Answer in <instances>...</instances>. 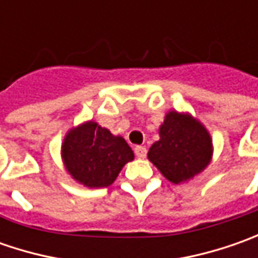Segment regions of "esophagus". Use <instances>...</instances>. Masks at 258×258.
<instances>
[{
    "mask_svg": "<svg viewBox=\"0 0 258 258\" xmlns=\"http://www.w3.org/2000/svg\"><path fill=\"white\" fill-rule=\"evenodd\" d=\"M148 154V149L145 148V146H136L135 148V155L139 158V159H144L145 156Z\"/></svg>",
    "mask_w": 258,
    "mask_h": 258,
    "instance_id": "1",
    "label": "esophagus"
}]
</instances>
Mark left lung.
<instances>
[{
	"label": "left lung",
	"instance_id": "obj_1",
	"mask_svg": "<svg viewBox=\"0 0 258 258\" xmlns=\"http://www.w3.org/2000/svg\"><path fill=\"white\" fill-rule=\"evenodd\" d=\"M148 158L173 183L186 182L204 171L213 158L210 132L191 114L168 112Z\"/></svg>",
	"mask_w": 258,
	"mask_h": 258
}]
</instances>
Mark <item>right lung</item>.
<instances>
[{
  "label": "right lung",
  "mask_w": 258,
  "mask_h": 258,
  "mask_svg": "<svg viewBox=\"0 0 258 258\" xmlns=\"http://www.w3.org/2000/svg\"><path fill=\"white\" fill-rule=\"evenodd\" d=\"M67 172L89 188H103L114 182L124 165L134 161V151L122 136H114L89 120L70 129L61 145Z\"/></svg>",
  "instance_id": "obj_1"
}]
</instances>
